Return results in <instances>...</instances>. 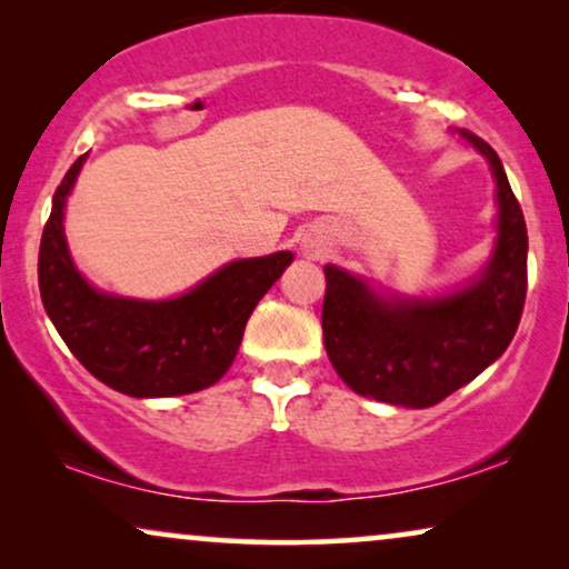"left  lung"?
Returning <instances> with one entry per match:
<instances>
[{
    "label": "left lung",
    "mask_w": 569,
    "mask_h": 569,
    "mask_svg": "<svg viewBox=\"0 0 569 569\" xmlns=\"http://www.w3.org/2000/svg\"><path fill=\"white\" fill-rule=\"evenodd\" d=\"M492 166L500 236L485 274L466 290L432 300H383L360 279L326 267L323 345L355 393L427 409L489 368L516 337L528 287L523 209L497 152L463 134Z\"/></svg>",
    "instance_id": "left-lung-1"
}]
</instances>
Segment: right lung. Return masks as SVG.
<instances>
[{"label": "right lung", "instance_id": "1", "mask_svg": "<svg viewBox=\"0 0 569 569\" xmlns=\"http://www.w3.org/2000/svg\"><path fill=\"white\" fill-rule=\"evenodd\" d=\"M82 162L84 154L57 186L38 253L41 300L59 337L100 383L137 399L217 383L236 360L248 316L290 267L292 253L232 261L176 300L147 302L92 290L69 259L61 224Z\"/></svg>", "mask_w": 569, "mask_h": 569}]
</instances>
